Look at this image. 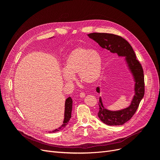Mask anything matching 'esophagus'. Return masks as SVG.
Instances as JSON below:
<instances>
[{
  "instance_id": "1",
  "label": "esophagus",
  "mask_w": 160,
  "mask_h": 160,
  "mask_svg": "<svg viewBox=\"0 0 160 160\" xmlns=\"http://www.w3.org/2000/svg\"><path fill=\"white\" fill-rule=\"evenodd\" d=\"M79 96H80V98H85V93H84V92H81L80 94H79Z\"/></svg>"
}]
</instances>
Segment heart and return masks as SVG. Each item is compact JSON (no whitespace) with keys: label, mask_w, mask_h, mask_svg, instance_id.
Here are the masks:
<instances>
[{"label":"heart","mask_w":160,"mask_h":160,"mask_svg":"<svg viewBox=\"0 0 160 160\" xmlns=\"http://www.w3.org/2000/svg\"><path fill=\"white\" fill-rule=\"evenodd\" d=\"M102 61L99 53L85 47L74 49L67 57L64 62L62 77L67 83L74 80L77 73L79 79L85 83H93L101 73Z\"/></svg>","instance_id":"b5f03b06"}]
</instances>
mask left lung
<instances>
[{"mask_svg":"<svg viewBox=\"0 0 160 160\" xmlns=\"http://www.w3.org/2000/svg\"><path fill=\"white\" fill-rule=\"evenodd\" d=\"M88 35L98 42L101 47L111 52L117 53L119 57H125L128 68L133 77L135 94L128 108L118 111H111L104 108L101 97L99 101L98 117L101 122L108 125H122L133 117L144 96V75L142 65L138 60L132 46L123 37L114 34L100 32L90 33ZM96 91L99 93V87Z\"/></svg>","mask_w":160,"mask_h":160,"instance_id":"left-lung-1","label":"left lung"}]
</instances>
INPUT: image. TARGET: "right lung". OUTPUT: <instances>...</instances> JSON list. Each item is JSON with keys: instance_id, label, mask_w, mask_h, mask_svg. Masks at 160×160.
Returning <instances> with one entry per match:
<instances>
[{"instance_id": "add662e5", "label": "right lung", "mask_w": 160, "mask_h": 160, "mask_svg": "<svg viewBox=\"0 0 160 160\" xmlns=\"http://www.w3.org/2000/svg\"><path fill=\"white\" fill-rule=\"evenodd\" d=\"M72 105V100L70 98V97H69V98L65 100L64 120H63V122H62V125L61 127H59V128H57V129L53 130V131H51V132H50L49 133H55V132H59V131L62 130V129H64L66 127V125L68 124L69 120L71 118Z\"/></svg>"}]
</instances>
